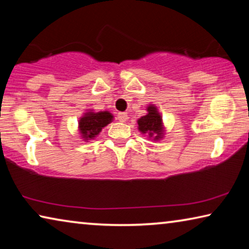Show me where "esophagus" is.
<instances>
[{"mask_svg": "<svg viewBox=\"0 0 249 249\" xmlns=\"http://www.w3.org/2000/svg\"><path fill=\"white\" fill-rule=\"evenodd\" d=\"M117 119H119V121L122 122V123H124V122L128 120V115L124 112H121V113H119V114H117Z\"/></svg>", "mask_w": 249, "mask_h": 249, "instance_id": "obj_1", "label": "esophagus"}]
</instances>
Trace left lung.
I'll return each instance as SVG.
<instances>
[{
  "instance_id": "1",
  "label": "left lung",
  "mask_w": 249,
  "mask_h": 249,
  "mask_svg": "<svg viewBox=\"0 0 249 249\" xmlns=\"http://www.w3.org/2000/svg\"><path fill=\"white\" fill-rule=\"evenodd\" d=\"M147 114L137 120V128L142 135H147L148 140L158 142L165 137L166 128L162 122V116L155 104L146 107Z\"/></svg>"
}]
</instances>
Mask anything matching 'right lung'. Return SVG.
I'll return each instance as SVG.
<instances>
[{"mask_svg":"<svg viewBox=\"0 0 249 249\" xmlns=\"http://www.w3.org/2000/svg\"><path fill=\"white\" fill-rule=\"evenodd\" d=\"M113 120L114 116L108 111L94 112L93 109H88L78 121V130L81 140L87 142L94 140Z\"/></svg>","mask_w":249,"mask_h":249,"instance_id":"obj_1","label":"right lung"}]
</instances>
